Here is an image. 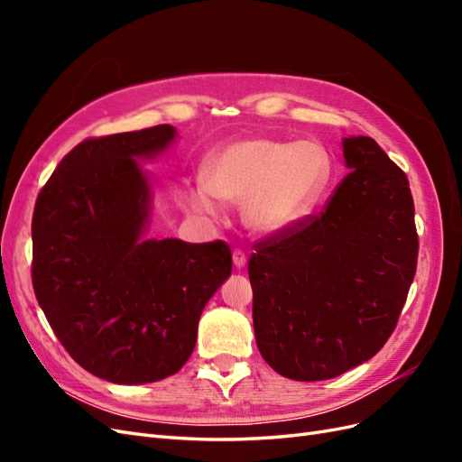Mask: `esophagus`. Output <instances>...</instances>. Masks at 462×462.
I'll return each instance as SVG.
<instances>
[{"label":"esophagus","mask_w":462,"mask_h":462,"mask_svg":"<svg viewBox=\"0 0 462 462\" xmlns=\"http://www.w3.org/2000/svg\"><path fill=\"white\" fill-rule=\"evenodd\" d=\"M233 265L236 270H243L246 265V254L243 253V250H239V248L233 250Z\"/></svg>","instance_id":"1"}]
</instances>
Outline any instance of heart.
<instances>
[{
	"label": "heart",
	"instance_id": "obj_1",
	"mask_svg": "<svg viewBox=\"0 0 462 462\" xmlns=\"http://www.w3.org/2000/svg\"><path fill=\"white\" fill-rule=\"evenodd\" d=\"M329 171V153L316 141L243 138L217 148L206 160L204 180L187 189L185 204L204 219H217L221 202L241 204L246 229L277 236L314 212Z\"/></svg>",
	"mask_w": 462,
	"mask_h": 462
}]
</instances>
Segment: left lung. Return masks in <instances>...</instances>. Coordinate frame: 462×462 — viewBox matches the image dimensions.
<instances>
[{
    "label": "left lung",
    "instance_id": "8db88e82",
    "mask_svg": "<svg viewBox=\"0 0 462 462\" xmlns=\"http://www.w3.org/2000/svg\"><path fill=\"white\" fill-rule=\"evenodd\" d=\"M341 148L351 173L324 212L256 245L248 262L258 351L297 382L331 380L380 351L416 272L407 175L370 136Z\"/></svg>",
    "mask_w": 462,
    "mask_h": 462
}]
</instances>
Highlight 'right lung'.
Returning a JSON list of instances; mask_svg holds the SVG:
<instances>
[{
  "mask_svg": "<svg viewBox=\"0 0 462 462\" xmlns=\"http://www.w3.org/2000/svg\"><path fill=\"white\" fill-rule=\"evenodd\" d=\"M171 125L75 146L38 194L32 285L79 365L119 385L177 374L208 300L231 275L226 243L148 239L153 185L141 162L177 141Z\"/></svg>",
  "mask_w": 462,
  "mask_h": 462,
  "instance_id": "add662e5",
  "label": "right lung"
}]
</instances>
